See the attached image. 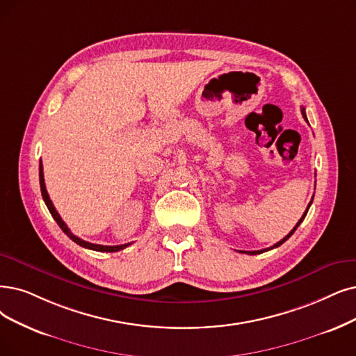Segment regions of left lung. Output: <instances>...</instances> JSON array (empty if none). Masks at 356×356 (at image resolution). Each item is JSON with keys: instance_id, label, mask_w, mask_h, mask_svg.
<instances>
[{"instance_id": "left-lung-1", "label": "left lung", "mask_w": 356, "mask_h": 356, "mask_svg": "<svg viewBox=\"0 0 356 356\" xmlns=\"http://www.w3.org/2000/svg\"><path fill=\"white\" fill-rule=\"evenodd\" d=\"M301 112H302V117H304V118L307 120V115H305V109H304V108L301 109ZM307 122H308V121H307ZM312 198H314V197H312ZM312 198H311V202H309V204H308L307 210L304 211V215H302V218H301L300 220H298V223L295 225V227H293V229H292V231H291V232H289V234H288V235H286L285 238H283V239H280V241H279V243H276V244H275L273 247H268V248H266V250H259V251H245V252H247V254H250V255H254V254H261V252H264V251H268V250H273V248H277V247H280V245H282L283 243H285V241H288V239H289V238L292 236V234H293V232L296 231V227H298V226H300V225H301V222H302V220L305 219V216H307V213H308V209H309V206H311V203H312Z\"/></svg>"}]
</instances>
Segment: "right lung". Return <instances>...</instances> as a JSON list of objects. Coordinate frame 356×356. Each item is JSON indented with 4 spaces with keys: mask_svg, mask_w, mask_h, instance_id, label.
Returning a JSON list of instances; mask_svg holds the SVG:
<instances>
[{
    "mask_svg": "<svg viewBox=\"0 0 356 356\" xmlns=\"http://www.w3.org/2000/svg\"><path fill=\"white\" fill-rule=\"evenodd\" d=\"M39 184H40V193H42V197H44V202L49 210V213L52 215V218L55 219V222L58 223V226L63 229V232L70 238L73 239L76 244H79L80 247L83 248H88V250H93V251H101V252H117L120 250H124L129 247L130 244H122V245H99V244H92V243H88V241H83L81 238L76 236L74 234H71V231L68 229V226L64 223V220L61 219V216L58 215V211L55 210L51 198L48 195V191H47V187H45V179H44V168H42V162L39 163Z\"/></svg>",
    "mask_w": 356,
    "mask_h": 356,
    "instance_id": "obj_1",
    "label": "right lung"
}]
</instances>
